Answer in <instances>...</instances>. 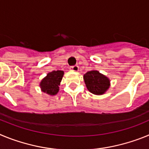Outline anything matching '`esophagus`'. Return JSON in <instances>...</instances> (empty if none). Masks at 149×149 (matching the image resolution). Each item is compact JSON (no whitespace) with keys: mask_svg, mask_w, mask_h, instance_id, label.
<instances>
[{"mask_svg":"<svg viewBox=\"0 0 149 149\" xmlns=\"http://www.w3.org/2000/svg\"><path fill=\"white\" fill-rule=\"evenodd\" d=\"M70 69L74 71V72H77V71L79 70V66L77 65H73V66H71Z\"/></svg>","mask_w":149,"mask_h":149,"instance_id":"esophagus-1","label":"esophagus"}]
</instances>
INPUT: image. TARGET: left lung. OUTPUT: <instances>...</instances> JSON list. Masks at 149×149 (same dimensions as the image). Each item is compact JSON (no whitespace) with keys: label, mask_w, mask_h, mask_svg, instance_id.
I'll use <instances>...</instances> for the list:
<instances>
[{"label":"left lung","mask_w":149,"mask_h":149,"mask_svg":"<svg viewBox=\"0 0 149 149\" xmlns=\"http://www.w3.org/2000/svg\"><path fill=\"white\" fill-rule=\"evenodd\" d=\"M88 90L95 95H102L110 86V81L98 71H89L84 75Z\"/></svg>","instance_id":"8db88e82"}]
</instances>
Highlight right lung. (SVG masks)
<instances>
[{
    "label": "right lung",
    "mask_w": 149,
    "mask_h": 149,
    "mask_svg": "<svg viewBox=\"0 0 149 149\" xmlns=\"http://www.w3.org/2000/svg\"><path fill=\"white\" fill-rule=\"evenodd\" d=\"M63 71H53L47 74L40 83V86L44 93L54 95L59 91L60 83L63 78Z\"/></svg>",
    "instance_id": "1"
}]
</instances>
